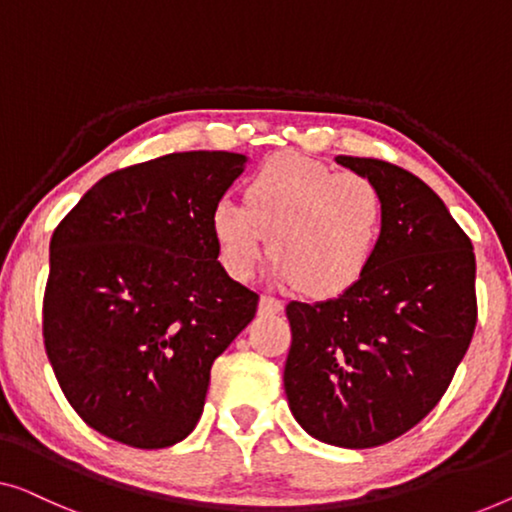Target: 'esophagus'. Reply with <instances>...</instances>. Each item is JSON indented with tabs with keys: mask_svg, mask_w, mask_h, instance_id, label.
I'll return each instance as SVG.
<instances>
[{
	"mask_svg": "<svg viewBox=\"0 0 512 512\" xmlns=\"http://www.w3.org/2000/svg\"><path fill=\"white\" fill-rule=\"evenodd\" d=\"M281 309H284V302H281L279 298H274V295H261V302H258V311H261L263 316L279 314Z\"/></svg>",
	"mask_w": 512,
	"mask_h": 512,
	"instance_id": "esophagus-1",
	"label": "esophagus"
}]
</instances>
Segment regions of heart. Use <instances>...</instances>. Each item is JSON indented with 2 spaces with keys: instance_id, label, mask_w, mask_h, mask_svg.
Here are the masks:
<instances>
[{
  "instance_id": "heart-1",
  "label": "heart",
  "mask_w": 512,
  "mask_h": 512,
  "mask_svg": "<svg viewBox=\"0 0 512 512\" xmlns=\"http://www.w3.org/2000/svg\"><path fill=\"white\" fill-rule=\"evenodd\" d=\"M385 219L388 205L374 180L295 152L263 161L247 180L244 201L221 196L210 212L231 277H251L268 242L277 270L314 295L342 293L369 270Z\"/></svg>"
}]
</instances>
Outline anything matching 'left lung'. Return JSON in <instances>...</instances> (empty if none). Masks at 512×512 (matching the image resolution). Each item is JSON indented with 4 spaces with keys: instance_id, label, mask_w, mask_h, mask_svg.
Returning <instances> with one entry per match:
<instances>
[{
    "instance_id": "left-lung-1",
    "label": "left lung",
    "mask_w": 512,
    "mask_h": 512,
    "mask_svg": "<svg viewBox=\"0 0 512 512\" xmlns=\"http://www.w3.org/2000/svg\"><path fill=\"white\" fill-rule=\"evenodd\" d=\"M379 184L388 205L372 265L325 302H288L284 388L314 439L374 448L439 404L478 321L473 244L448 207L409 170L337 157Z\"/></svg>"
}]
</instances>
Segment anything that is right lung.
I'll return each instance as SVG.
<instances>
[{"label": "right lung", "instance_id": "obj_1", "mask_svg": "<svg viewBox=\"0 0 512 512\" xmlns=\"http://www.w3.org/2000/svg\"><path fill=\"white\" fill-rule=\"evenodd\" d=\"M244 164L198 150L115 170L55 228L43 344L73 411L108 439H187L212 362L256 316L258 293L228 277L210 224Z\"/></svg>", "mask_w": 512, "mask_h": 512}]
</instances>
